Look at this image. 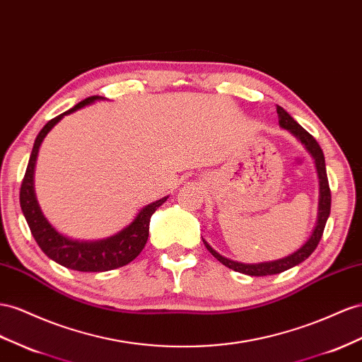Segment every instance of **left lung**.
<instances>
[{
  "mask_svg": "<svg viewBox=\"0 0 362 362\" xmlns=\"http://www.w3.org/2000/svg\"><path fill=\"white\" fill-rule=\"evenodd\" d=\"M277 114H279V124L281 126V128H285L292 135H296L297 139L303 144H305V148L309 151V153L315 160V168H317L318 180H320V201H318V214H317V222H315L314 231H312L309 239L303 243V247H300L296 252H292V254H289V256L279 259V260L262 262V263H240L236 260H230L227 257L221 256L219 252L214 251L209 245V243L202 239L204 245L207 247V250L222 263V265L228 267L233 271L242 272V274L254 276V277L280 274V272L298 265V263H301L303 260H306L310 254L315 251L321 236H323L326 222H327V218L330 214V189H329L323 151H321L320 144L317 143L314 136H312L305 128H301V126L294 119H292V117L281 108V106H277Z\"/></svg>",
  "mask_w": 362,
  "mask_h": 362,
  "instance_id": "left-lung-1",
  "label": "left lung"
}]
</instances>
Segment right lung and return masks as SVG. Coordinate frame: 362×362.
Wrapping results in <instances>:
<instances>
[{
  "mask_svg": "<svg viewBox=\"0 0 362 362\" xmlns=\"http://www.w3.org/2000/svg\"><path fill=\"white\" fill-rule=\"evenodd\" d=\"M100 99H103V97H88V99L73 106L71 110L54 117V119H52L44 126L35 140L30 160H28L27 170L21 184V190H19V204H21V210L39 248H41L52 260L59 263V265L82 272L111 271L128 265L129 262H132L141 252L146 242H148L151 216L155 213V210L169 198L164 197L152 204H148L139 211V214H136L135 219L128 227L114 234V236L102 240L85 242L65 238L61 233H57L52 227V223L47 221V218L41 211V207H39L37 204L33 185V173L39 146H41L45 135L52 131L53 126L61 119H64V115L71 114L77 110L83 108V106L91 105L93 102Z\"/></svg>",
  "mask_w": 362,
  "mask_h": 362,
  "instance_id": "1",
  "label": "right lung"
}]
</instances>
